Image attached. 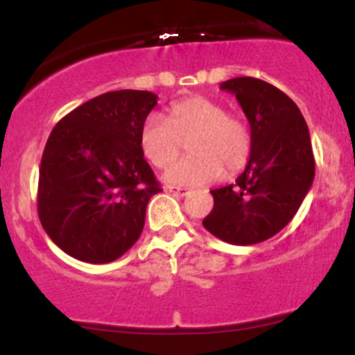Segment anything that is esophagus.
<instances>
[{"label": "esophagus", "mask_w": 355, "mask_h": 355, "mask_svg": "<svg viewBox=\"0 0 355 355\" xmlns=\"http://www.w3.org/2000/svg\"><path fill=\"white\" fill-rule=\"evenodd\" d=\"M166 190H168L170 193L177 195V197H187V195H189V190H187V189H182V187H173V185H168V187H166Z\"/></svg>", "instance_id": "1"}]
</instances>
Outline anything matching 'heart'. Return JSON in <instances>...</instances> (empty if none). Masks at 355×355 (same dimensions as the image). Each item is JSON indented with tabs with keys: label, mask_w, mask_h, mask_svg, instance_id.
I'll use <instances>...</instances> for the list:
<instances>
[{
	"label": "heart",
	"mask_w": 355,
	"mask_h": 355,
	"mask_svg": "<svg viewBox=\"0 0 355 355\" xmlns=\"http://www.w3.org/2000/svg\"><path fill=\"white\" fill-rule=\"evenodd\" d=\"M187 139L191 155L164 175L175 185H207L217 180L223 168L237 173L250 160V126L240 115L227 112L223 103L205 96L173 101L166 120L155 113L146 116L138 138L144 157L157 168L173 164Z\"/></svg>",
	"instance_id": "heart-1"
}]
</instances>
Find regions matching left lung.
<instances>
[{"label": "left lung", "mask_w": 355, "mask_h": 355, "mask_svg": "<svg viewBox=\"0 0 355 355\" xmlns=\"http://www.w3.org/2000/svg\"><path fill=\"white\" fill-rule=\"evenodd\" d=\"M235 95L252 130V155L235 185L211 190L214 209L203 227L232 245L274 237L294 218L311 190L315 162L307 123L274 85L250 76L220 83Z\"/></svg>", "instance_id": "obj_1"}]
</instances>
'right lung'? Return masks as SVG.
<instances>
[{
  "label": "right lung",
  "instance_id": "obj_1",
  "mask_svg": "<svg viewBox=\"0 0 355 355\" xmlns=\"http://www.w3.org/2000/svg\"><path fill=\"white\" fill-rule=\"evenodd\" d=\"M155 93L108 92L53 128L42 157L38 215L64 254L108 263L140 237L148 200L162 191L140 148Z\"/></svg>",
  "mask_w": 355,
  "mask_h": 355
}]
</instances>
